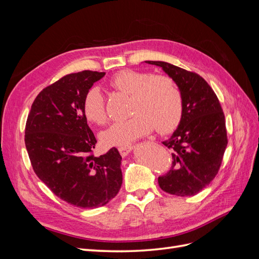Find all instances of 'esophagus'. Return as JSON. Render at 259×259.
<instances>
[{
    "instance_id": "obj_1",
    "label": "esophagus",
    "mask_w": 259,
    "mask_h": 259,
    "mask_svg": "<svg viewBox=\"0 0 259 259\" xmlns=\"http://www.w3.org/2000/svg\"><path fill=\"white\" fill-rule=\"evenodd\" d=\"M131 151H132V147H130V146L119 148V152H120V154L122 156H126Z\"/></svg>"
}]
</instances>
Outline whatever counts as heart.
<instances>
[{"label":"heart","mask_w":259,"mask_h":259,"mask_svg":"<svg viewBox=\"0 0 259 259\" xmlns=\"http://www.w3.org/2000/svg\"><path fill=\"white\" fill-rule=\"evenodd\" d=\"M113 89L132 95V112L128 120L117 121L100 133V142L106 147H125L150 133L154 125L161 133L175 130L182 121L183 95L175 81L167 75H152L138 70L124 69L109 81ZM83 115L93 124L107 120L103 93L92 88L85 94Z\"/></svg>","instance_id":"heart-1"}]
</instances>
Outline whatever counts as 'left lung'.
<instances>
[{
	"instance_id": "1",
	"label": "left lung",
	"mask_w": 259,
	"mask_h": 259,
	"mask_svg": "<svg viewBox=\"0 0 259 259\" xmlns=\"http://www.w3.org/2000/svg\"><path fill=\"white\" fill-rule=\"evenodd\" d=\"M161 67L177 84L184 111L177 130L162 144L171 149V167L158 182L163 191L177 197L199 193L222 165L227 138L225 114L214 91L199 74L165 61H146Z\"/></svg>"
}]
</instances>
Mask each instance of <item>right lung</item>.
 <instances>
[{"label": "right lung", "instance_id": "1", "mask_svg": "<svg viewBox=\"0 0 259 259\" xmlns=\"http://www.w3.org/2000/svg\"><path fill=\"white\" fill-rule=\"evenodd\" d=\"M105 72L84 70L45 88L28 115L25 143L34 173L51 191L82 208L106 205L122 186L116 148L95 156L97 140L82 111L85 94Z\"/></svg>", "mask_w": 259, "mask_h": 259}]
</instances>
